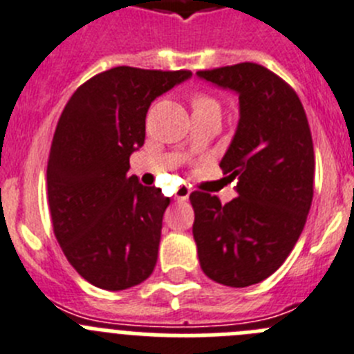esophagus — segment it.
I'll use <instances>...</instances> for the list:
<instances>
[{"mask_svg": "<svg viewBox=\"0 0 354 354\" xmlns=\"http://www.w3.org/2000/svg\"><path fill=\"white\" fill-rule=\"evenodd\" d=\"M189 196H190V189L183 185V187H180V189L176 190V196H174V199L185 201V199H189Z\"/></svg>", "mask_w": 354, "mask_h": 354, "instance_id": "esophagus-1", "label": "esophagus"}]
</instances>
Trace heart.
Listing matches in <instances>:
<instances>
[{
    "label": "heart",
    "instance_id": "heart-1",
    "mask_svg": "<svg viewBox=\"0 0 354 354\" xmlns=\"http://www.w3.org/2000/svg\"><path fill=\"white\" fill-rule=\"evenodd\" d=\"M209 104H215V102H213L212 98L205 97V95H197V97H194V109H197V107L209 106Z\"/></svg>",
    "mask_w": 354,
    "mask_h": 354
}]
</instances>
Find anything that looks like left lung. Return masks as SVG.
<instances>
[{"label":"left lung","mask_w":354,"mask_h":354,"mask_svg":"<svg viewBox=\"0 0 354 354\" xmlns=\"http://www.w3.org/2000/svg\"><path fill=\"white\" fill-rule=\"evenodd\" d=\"M197 77L231 90L240 120L221 167L236 180L227 205L190 194L201 268L229 288H247L280 268L304 231L314 196V146L300 98L257 63L199 70Z\"/></svg>","instance_id":"1"}]
</instances>
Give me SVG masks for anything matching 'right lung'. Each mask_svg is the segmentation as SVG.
Listing matches in <instances>:
<instances>
[{
	"label": "right lung",
	"mask_w": 354,
	"mask_h": 354,
	"mask_svg": "<svg viewBox=\"0 0 354 354\" xmlns=\"http://www.w3.org/2000/svg\"><path fill=\"white\" fill-rule=\"evenodd\" d=\"M190 77L116 66L86 81L63 109L47 162L50 218L68 263L97 288L138 286L157 264L169 197L127 173L151 102Z\"/></svg>",
	"instance_id": "1"
}]
</instances>
